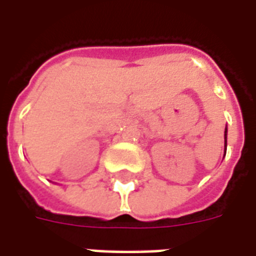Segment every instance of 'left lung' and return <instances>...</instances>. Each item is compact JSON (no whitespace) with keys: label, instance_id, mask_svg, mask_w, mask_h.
Here are the masks:
<instances>
[{"label":"left lung","instance_id":"left-lung-1","mask_svg":"<svg viewBox=\"0 0 256 256\" xmlns=\"http://www.w3.org/2000/svg\"><path fill=\"white\" fill-rule=\"evenodd\" d=\"M225 154H226V130H225Z\"/></svg>","mask_w":256,"mask_h":256}]
</instances>
